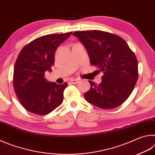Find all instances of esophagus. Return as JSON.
Returning <instances> with one entry per match:
<instances>
[{"label": "esophagus", "instance_id": "obj_1", "mask_svg": "<svg viewBox=\"0 0 155 155\" xmlns=\"http://www.w3.org/2000/svg\"><path fill=\"white\" fill-rule=\"evenodd\" d=\"M70 83H72V84H76L78 82V79H70Z\"/></svg>", "mask_w": 155, "mask_h": 155}]
</instances>
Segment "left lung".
<instances>
[{"label": "left lung", "instance_id": "left-lung-1", "mask_svg": "<svg viewBox=\"0 0 155 155\" xmlns=\"http://www.w3.org/2000/svg\"><path fill=\"white\" fill-rule=\"evenodd\" d=\"M87 50L91 65L104 74L102 82L89 81L91 87L84 94L88 103L101 109H111L124 103L132 93L138 78V62L126 41L103 31H76Z\"/></svg>", "mask_w": 155, "mask_h": 155}]
</instances>
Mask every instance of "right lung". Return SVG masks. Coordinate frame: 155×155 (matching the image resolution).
<instances>
[{"instance_id": "obj_1", "label": "right lung", "mask_w": 155, "mask_h": 155, "mask_svg": "<svg viewBox=\"0 0 155 155\" xmlns=\"http://www.w3.org/2000/svg\"><path fill=\"white\" fill-rule=\"evenodd\" d=\"M72 32L50 34L31 41L18 54L14 65L13 83L20 103L28 111L46 115L62 103L68 83L49 82L45 72L52 71L58 46Z\"/></svg>"}]
</instances>
